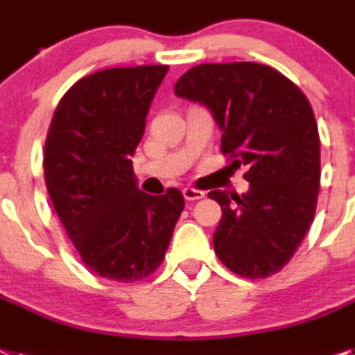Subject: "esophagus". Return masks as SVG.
Listing matches in <instances>:
<instances>
[{
	"instance_id": "1",
	"label": "esophagus",
	"mask_w": 355,
	"mask_h": 355,
	"mask_svg": "<svg viewBox=\"0 0 355 355\" xmlns=\"http://www.w3.org/2000/svg\"><path fill=\"white\" fill-rule=\"evenodd\" d=\"M182 193L186 200H200V198H204V191L195 189V187H184Z\"/></svg>"
}]
</instances>
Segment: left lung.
I'll list each match as a JSON object with an SVG mask.
<instances>
[{"instance_id":"8db88e82","label":"left lung","mask_w":355,"mask_h":355,"mask_svg":"<svg viewBox=\"0 0 355 355\" xmlns=\"http://www.w3.org/2000/svg\"><path fill=\"white\" fill-rule=\"evenodd\" d=\"M175 94L213 112L222 153L247 166L245 195L211 191L222 207L214 252L229 270L258 279L279 272L311 227L320 193V133L300 88L258 62H205Z\"/></svg>"}]
</instances>
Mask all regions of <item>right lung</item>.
Listing matches in <instances>:
<instances>
[{"label": "right lung", "mask_w": 355, "mask_h": 355, "mask_svg": "<svg viewBox=\"0 0 355 355\" xmlns=\"http://www.w3.org/2000/svg\"><path fill=\"white\" fill-rule=\"evenodd\" d=\"M166 64L108 68L83 77L59 101L44 142V182L83 263L130 284L162 263L184 209L182 193H142L132 157Z\"/></svg>", "instance_id": "right-lung-1"}]
</instances>
